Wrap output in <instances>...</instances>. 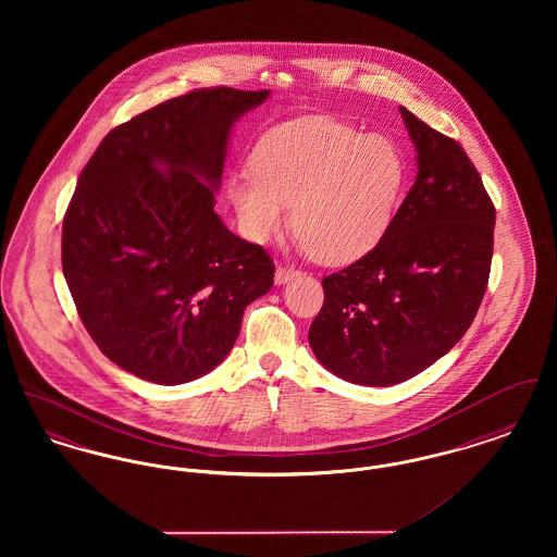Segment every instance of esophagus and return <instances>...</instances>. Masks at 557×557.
I'll return each mask as SVG.
<instances>
[{
	"label": "esophagus",
	"instance_id": "34e87169",
	"mask_svg": "<svg viewBox=\"0 0 557 557\" xmlns=\"http://www.w3.org/2000/svg\"><path fill=\"white\" fill-rule=\"evenodd\" d=\"M296 275H298V271L294 267L277 265V269H275V284L277 286L288 284Z\"/></svg>",
	"mask_w": 557,
	"mask_h": 557
}]
</instances>
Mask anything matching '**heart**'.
<instances>
[{
	"instance_id": "heart-1",
	"label": "heart",
	"mask_w": 557,
	"mask_h": 557,
	"mask_svg": "<svg viewBox=\"0 0 557 557\" xmlns=\"http://www.w3.org/2000/svg\"><path fill=\"white\" fill-rule=\"evenodd\" d=\"M405 184V160L384 135L305 116L263 135L252 166L227 177L246 238L265 244L288 223L325 263H350L386 234Z\"/></svg>"
}]
</instances>
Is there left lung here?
<instances>
[{"label":"left lung","instance_id":"8db88e82","mask_svg":"<svg viewBox=\"0 0 557 557\" xmlns=\"http://www.w3.org/2000/svg\"><path fill=\"white\" fill-rule=\"evenodd\" d=\"M418 177L366 257L323 277L309 330L319 363L346 382L393 386L461 341L488 284L495 207L447 135L400 107Z\"/></svg>","mask_w":557,"mask_h":557}]
</instances>
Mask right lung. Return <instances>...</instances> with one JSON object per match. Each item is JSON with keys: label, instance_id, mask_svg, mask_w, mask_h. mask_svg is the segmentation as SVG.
<instances>
[{"label": "right lung", "instance_id": "1", "mask_svg": "<svg viewBox=\"0 0 557 557\" xmlns=\"http://www.w3.org/2000/svg\"><path fill=\"white\" fill-rule=\"evenodd\" d=\"M269 89L205 87L114 127L81 171L62 271L112 363L175 386L214 370L275 265L214 212L234 123Z\"/></svg>", "mask_w": 557, "mask_h": 557}]
</instances>
